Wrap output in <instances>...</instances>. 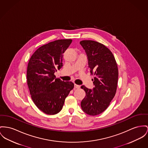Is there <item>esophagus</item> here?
Masks as SVG:
<instances>
[{
    "label": "esophagus",
    "mask_w": 148,
    "mask_h": 148,
    "mask_svg": "<svg viewBox=\"0 0 148 148\" xmlns=\"http://www.w3.org/2000/svg\"><path fill=\"white\" fill-rule=\"evenodd\" d=\"M75 88H76V89H79V88H80V86L79 85H77V84H75Z\"/></svg>",
    "instance_id": "obj_1"
}]
</instances>
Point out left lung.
Here are the masks:
<instances>
[{"label":"left lung","instance_id":"obj_1","mask_svg":"<svg viewBox=\"0 0 148 148\" xmlns=\"http://www.w3.org/2000/svg\"><path fill=\"white\" fill-rule=\"evenodd\" d=\"M79 44L85 50L91 75L94 76L92 90L84 85L86 95L81 103L83 111L96 116L108 107L115 96L118 79L117 64L111 51L103 44L92 40H82Z\"/></svg>","mask_w":148,"mask_h":148}]
</instances>
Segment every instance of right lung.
<instances>
[{"label":"right lung","instance_id":"right-lung-1","mask_svg":"<svg viewBox=\"0 0 148 148\" xmlns=\"http://www.w3.org/2000/svg\"><path fill=\"white\" fill-rule=\"evenodd\" d=\"M72 41L58 40L43 45L29 60L27 82L31 97L36 106L45 114L59 113L65 99L74 88L73 82L63 81L54 75L63 66V54Z\"/></svg>","mask_w":148,"mask_h":148}]
</instances>
